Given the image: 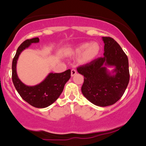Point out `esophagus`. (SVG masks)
Listing matches in <instances>:
<instances>
[{"mask_svg":"<svg viewBox=\"0 0 146 146\" xmlns=\"http://www.w3.org/2000/svg\"><path fill=\"white\" fill-rule=\"evenodd\" d=\"M77 73V70H76V68H72L71 69V76H73L76 74Z\"/></svg>","mask_w":146,"mask_h":146,"instance_id":"1","label":"esophagus"}]
</instances>
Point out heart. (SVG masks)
<instances>
[{
    "mask_svg": "<svg viewBox=\"0 0 146 146\" xmlns=\"http://www.w3.org/2000/svg\"><path fill=\"white\" fill-rule=\"evenodd\" d=\"M100 46L97 42L89 43L84 42L78 45L73 49L75 54H80V61L82 63H88L95 59L100 53Z\"/></svg>",
    "mask_w": 146,
    "mask_h": 146,
    "instance_id": "heart-1",
    "label": "heart"
}]
</instances>
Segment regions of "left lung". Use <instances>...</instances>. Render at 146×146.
Returning a JSON list of instances; mask_svg holds the SVG:
<instances>
[{"mask_svg":"<svg viewBox=\"0 0 146 146\" xmlns=\"http://www.w3.org/2000/svg\"><path fill=\"white\" fill-rule=\"evenodd\" d=\"M102 57L77 68L84 76L81 91L90 102L100 107L112 105L122 97L129 82V60L119 44L110 36L102 37ZM107 66H114L110 73Z\"/></svg>","mask_w":146,"mask_h":146,"instance_id":"obj_1","label":"left lung"}]
</instances>
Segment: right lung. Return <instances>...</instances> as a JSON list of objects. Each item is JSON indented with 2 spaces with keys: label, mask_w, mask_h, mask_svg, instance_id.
Wrapping results in <instances>:
<instances>
[{
  "label": "right lung",
  "mask_w": 146,
  "mask_h": 146,
  "mask_svg": "<svg viewBox=\"0 0 146 146\" xmlns=\"http://www.w3.org/2000/svg\"><path fill=\"white\" fill-rule=\"evenodd\" d=\"M38 37L24 41L18 47L12 64V80L15 89L25 101L36 108H45L54 102L61 95L65 84L70 79V70L63 73H51L41 83L35 86L25 85L17 75L16 64L20 53L29 47L31 44L38 43Z\"/></svg>",
  "instance_id": "1"
}]
</instances>
